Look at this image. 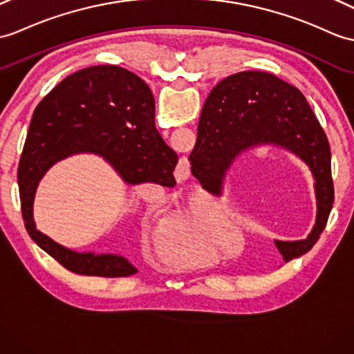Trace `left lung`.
Returning <instances> with one entry per match:
<instances>
[{
    "label": "left lung",
    "mask_w": 354,
    "mask_h": 354,
    "mask_svg": "<svg viewBox=\"0 0 354 354\" xmlns=\"http://www.w3.org/2000/svg\"><path fill=\"white\" fill-rule=\"evenodd\" d=\"M274 145L305 161L315 179L317 221L306 240L274 241L285 262L308 253L324 231L333 207L332 152L326 133L297 87L267 72L245 71L211 90L190 153L192 174L211 194H220L238 153Z\"/></svg>",
    "instance_id": "left-lung-1"
}]
</instances>
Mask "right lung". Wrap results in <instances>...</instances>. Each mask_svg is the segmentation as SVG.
<instances>
[{
  "mask_svg": "<svg viewBox=\"0 0 354 354\" xmlns=\"http://www.w3.org/2000/svg\"><path fill=\"white\" fill-rule=\"evenodd\" d=\"M151 88L136 73L102 64L64 78L32 113L18 167L24 225L31 240L72 273L127 277L137 268L118 254L77 253L40 234L32 220L39 180L55 161L100 153L129 184L174 187L178 155L155 128Z\"/></svg>",
  "mask_w": 354,
  "mask_h": 354,
  "instance_id": "obj_1",
  "label": "right lung"
}]
</instances>
